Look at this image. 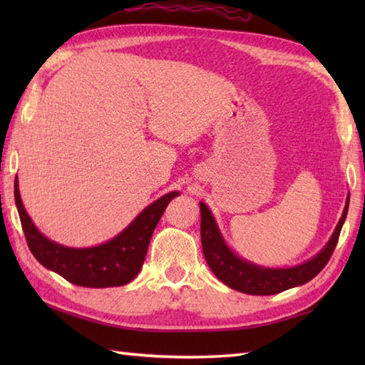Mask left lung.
<instances>
[{"label": "left lung", "mask_w": 365, "mask_h": 365, "mask_svg": "<svg viewBox=\"0 0 365 365\" xmlns=\"http://www.w3.org/2000/svg\"><path fill=\"white\" fill-rule=\"evenodd\" d=\"M348 204H350V195L346 196L342 216H340L328 243L312 259L294 267L269 268L255 265V263L240 257L227 245L226 240H224L210 208L200 200V238H202V251L205 260L221 282L242 293L276 294L293 289V287L302 285L319 274L328 263L345 222Z\"/></svg>", "instance_id": "obj_1"}]
</instances>
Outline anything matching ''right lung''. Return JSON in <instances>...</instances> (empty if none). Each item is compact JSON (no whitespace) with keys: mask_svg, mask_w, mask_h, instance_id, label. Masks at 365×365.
Segmentation results:
<instances>
[{"mask_svg":"<svg viewBox=\"0 0 365 365\" xmlns=\"http://www.w3.org/2000/svg\"><path fill=\"white\" fill-rule=\"evenodd\" d=\"M14 196L23 232L36 260L75 285L105 289L125 285L138 276L161 215L170 200L180 196V192L170 191L153 200L118 235L89 247L64 246L46 238L36 227L21 202L19 177H15Z\"/></svg>","mask_w":365,"mask_h":365,"instance_id":"1","label":"right lung"}]
</instances>
